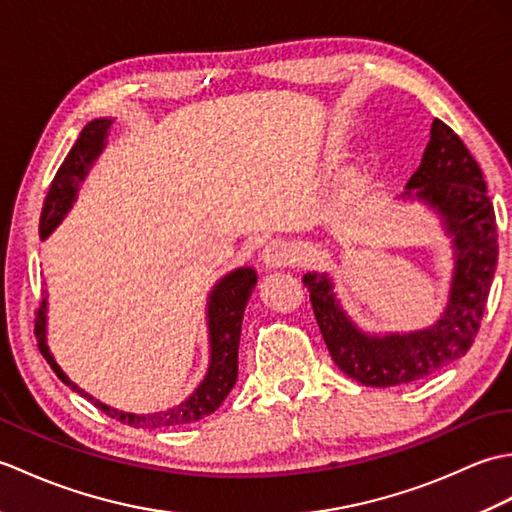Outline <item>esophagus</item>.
<instances>
[{"label":"esophagus","instance_id":"esophagus-1","mask_svg":"<svg viewBox=\"0 0 512 512\" xmlns=\"http://www.w3.org/2000/svg\"><path fill=\"white\" fill-rule=\"evenodd\" d=\"M295 259L297 250L284 242V239H275V242L266 244V248L262 250V262L266 264V268H284L295 264Z\"/></svg>","mask_w":512,"mask_h":512}]
</instances>
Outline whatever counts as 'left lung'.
Returning a JSON list of instances; mask_svg holds the SVG:
<instances>
[{"label":"left lung","mask_w":512,"mask_h":512,"mask_svg":"<svg viewBox=\"0 0 512 512\" xmlns=\"http://www.w3.org/2000/svg\"><path fill=\"white\" fill-rule=\"evenodd\" d=\"M405 198L438 211L453 237L449 303L436 323L418 332L365 334L343 312L328 275L303 277L332 361L343 374L369 387L413 383L469 352L497 268L495 209L486 195L482 169L462 138L438 118L431 123V138L418 171L407 182Z\"/></svg>","instance_id":"obj_1"}]
</instances>
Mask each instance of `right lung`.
<instances>
[{
  "label": "right lung",
  "instance_id": "right-lung-1",
  "mask_svg": "<svg viewBox=\"0 0 512 512\" xmlns=\"http://www.w3.org/2000/svg\"><path fill=\"white\" fill-rule=\"evenodd\" d=\"M112 118H96V121L83 127L81 136L76 138L70 154L65 156L61 167L54 176L50 191L43 200V211L39 220V235L46 239L54 228L61 224V220L72 209L79 193L81 182L88 176L94 160L101 156L105 147L107 132H110ZM257 284V273L253 268H237L233 273H228L224 279L215 284L209 295V303H206V323H209V343H211V363L209 372H206L204 380L193 391L189 398H184L180 405L171 407L167 411L156 413H125L103 405L90 394H85L83 389L76 387L72 380L63 374V369L54 361L50 354V347L46 343V297L41 299V306L37 308L35 317V336L39 352L46 358L48 365L54 369L65 385H70L74 391H79L83 398L94 402V407L105 411L110 418L121 420L123 424L136 429H165L176 427V424H189L195 420H202L209 416L217 407L222 405L228 391L235 387L237 380V350H239V334H242V319L244 308L248 303L250 292H253Z\"/></svg>",
  "mask_w": 512,
  "mask_h": 512
}]
</instances>
